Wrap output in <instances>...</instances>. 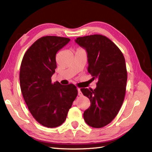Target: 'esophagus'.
<instances>
[{
    "mask_svg": "<svg viewBox=\"0 0 152 152\" xmlns=\"http://www.w3.org/2000/svg\"><path fill=\"white\" fill-rule=\"evenodd\" d=\"M78 95L79 96H82V93L81 91V90H80V88H78Z\"/></svg>",
    "mask_w": 152,
    "mask_h": 152,
    "instance_id": "obj_1",
    "label": "esophagus"
}]
</instances>
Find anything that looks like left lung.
<instances>
[{
	"mask_svg": "<svg viewBox=\"0 0 152 152\" xmlns=\"http://www.w3.org/2000/svg\"><path fill=\"white\" fill-rule=\"evenodd\" d=\"M75 41L88 53V72L93 80L98 79L94 90L80 89L91 102L83 118L91 127L101 128L115 118L124 102L127 80L125 58L119 48L103 35L78 37Z\"/></svg>",
	"mask_w": 152,
	"mask_h": 152,
	"instance_id": "8db88e82",
	"label": "left lung"
}]
</instances>
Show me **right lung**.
Masks as SVG:
<instances>
[{"mask_svg":"<svg viewBox=\"0 0 152 152\" xmlns=\"http://www.w3.org/2000/svg\"><path fill=\"white\" fill-rule=\"evenodd\" d=\"M70 38L46 36L31 45L21 61L19 81L23 96L31 114L44 127H59L78 95L72 83L51 82L57 68L56 56Z\"/></svg>","mask_w":152,"mask_h":152,"instance_id":"obj_1","label":"right lung"}]
</instances>
